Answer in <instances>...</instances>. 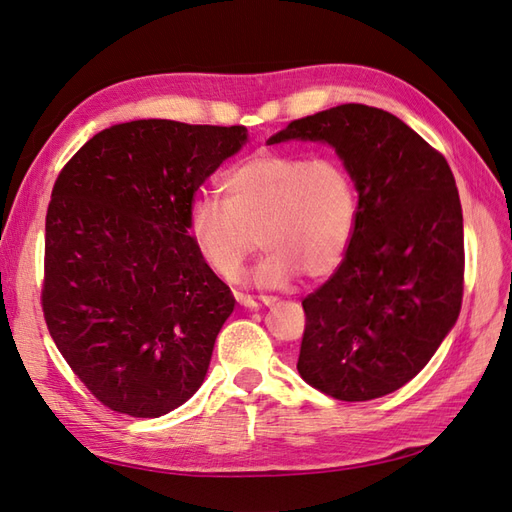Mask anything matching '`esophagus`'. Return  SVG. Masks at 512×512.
Returning a JSON list of instances; mask_svg holds the SVG:
<instances>
[{
    "mask_svg": "<svg viewBox=\"0 0 512 512\" xmlns=\"http://www.w3.org/2000/svg\"><path fill=\"white\" fill-rule=\"evenodd\" d=\"M235 298H238V303L244 305L246 309H259V307H270L274 305L272 296H248V294H235Z\"/></svg>",
    "mask_w": 512,
    "mask_h": 512,
    "instance_id": "obj_1",
    "label": "esophagus"
}]
</instances>
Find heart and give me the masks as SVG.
Here are the masks:
<instances>
[{"mask_svg": "<svg viewBox=\"0 0 512 512\" xmlns=\"http://www.w3.org/2000/svg\"><path fill=\"white\" fill-rule=\"evenodd\" d=\"M222 201L199 199L188 218L194 251L218 277L233 281L259 241L268 248L255 272L266 287L324 279L342 264L359 220L348 168L333 155L264 151L222 179Z\"/></svg>", "mask_w": 512, "mask_h": 512, "instance_id": "b5f03b06", "label": "heart"}]
</instances>
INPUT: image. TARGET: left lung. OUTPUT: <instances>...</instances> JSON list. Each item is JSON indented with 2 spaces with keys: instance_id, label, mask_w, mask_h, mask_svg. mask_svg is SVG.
I'll list each match as a JSON object with an SVG mask.
<instances>
[{
  "instance_id": "obj_1",
  "label": "left lung",
  "mask_w": 512,
  "mask_h": 512,
  "mask_svg": "<svg viewBox=\"0 0 512 512\" xmlns=\"http://www.w3.org/2000/svg\"><path fill=\"white\" fill-rule=\"evenodd\" d=\"M331 144L359 192L357 231L333 277L303 300L298 374L365 402L424 370L463 303V209L445 157L385 110L344 103L268 144Z\"/></svg>"
}]
</instances>
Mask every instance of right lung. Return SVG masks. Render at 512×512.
<instances>
[{
	"mask_svg": "<svg viewBox=\"0 0 512 512\" xmlns=\"http://www.w3.org/2000/svg\"><path fill=\"white\" fill-rule=\"evenodd\" d=\"M246 140L242 125L131 121L60 170L45 220V322L116 413L166 415L205 381L235 298L194 251L188 218L196 190Z\"/></svg>",
	"mask_w": 512,
	"mask_h": 512,
	"instance_id": "obj_1",
	"label": "right lung"
}]
</instances>
